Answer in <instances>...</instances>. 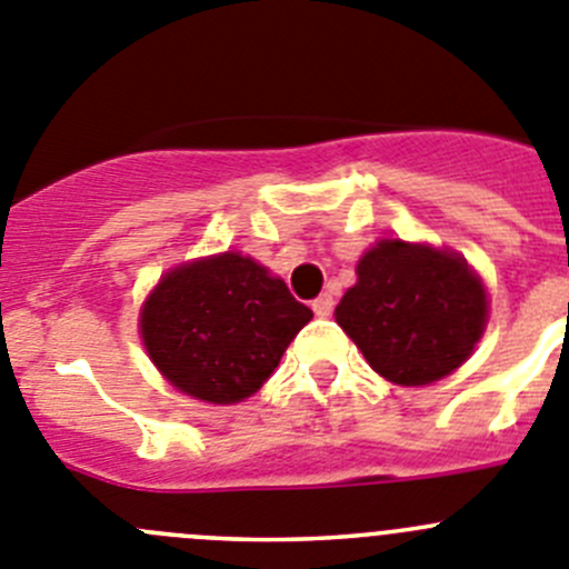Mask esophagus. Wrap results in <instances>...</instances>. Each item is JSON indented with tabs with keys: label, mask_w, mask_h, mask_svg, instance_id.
I'll use <instances>...</instances> for the list:
<instances>
[{
	"label": "esophagus",
	"mask_w": 569,
	"mask_h": 569,
	"mask_svg": "<svg viewBox=\"0 0 569 569\" xmlns=\"http://www.w3.org/2000/svg\"><path fill=\"white\" fill-rule=\"evenodd\" d=\"M311 309H315L317 317H328L333 311V297L331 295H320L315 302H311Z\"/></svg>",
	"instance_id": "esophagus-1"
}]
</instances>
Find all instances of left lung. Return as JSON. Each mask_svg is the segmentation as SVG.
I'll return each instance as SVG.
<instances>
[{
  "instance_id": "8db88e82",
  "label": "left lung",
  "mask_w": 569,
  "mask_h": 569,
  "mask_svg": "<svg viewBox=\"0 0 569 569\" xmlns=\"http://www.w3.org/2000/svg\"><path fill=\"white\" fill-rule=\"evenodd\" d=\"M337 322L392 385L443 379L471 357L488 320L482 280L452 249L385 238L362 254Z\"/></svg>"
}]
</instances>
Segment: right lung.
Instances as JSON below:
<instances>
[{
  "mask_svg": "<svg viewBox=\"0 0 569 569\" xmlns=\"http://www.w3.org/2000/svg\"><path fill=\"white\" fill-rule=\"evenodd\" d=\"M311 309L241 252L190 260L162 274L140 311L148 357L177 390L238 405L274 373Z\"/></svg>",
  "mask_w": 569,
  "mask_h": 569,
  "instance_id": "obj_1",
  "label": "right lung"
}]
</instances>
